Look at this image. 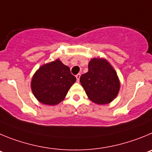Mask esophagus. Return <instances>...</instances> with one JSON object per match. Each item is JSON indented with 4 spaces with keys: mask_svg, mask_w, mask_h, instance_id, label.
Here are the masks:
<instances>
[{
    "mask_svg": "<svg viewBox=\"0 0 152 152\" xmlns=\"http://www.w3.org/2000/svg\"><path fill=\"white\" fill-rule=\"evenodd\" d=\"M76 79H77V82H79V78H80V74L76 75Z\"/></svg>",
    "mask_w": 152,
    "mask_h": 152,
    "instance_id": "obj_1",
    "label": "esophagus"
}]
</instances>
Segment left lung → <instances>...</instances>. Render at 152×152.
Listing matches in <instances>:
<instances>
[{
    "instance_id": "obj_1",
    "label": "left lung",
    "mask_w": 152,
    "mask_h": 152,
    "mask_svg": "<svg viewBox=\"0 0 152 152\" xmlns=\"http://www.w3.org/2000/svg\"><path fill=\"white\" fill-rule=\"evenodd\" d=\"M88 67V72L79 79L87 96L98 104L111 102L117 97L120 86L116 71L103 58L91 59Z\"/></svg>"
}]
</instances>
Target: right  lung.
<instances>
[{
	"mask_svg": "<svg viewBox=\"0 0 152 152\" xmlns=\"http://www.w3.org/2000/svg\"><path fill=\"white\" fill-rule=\"evenodd\" d=\"M76 78L59 59L46 64L35 72L31 82L33 95L44 104L55 105L66 97Z\"/></svg>",
	"mask_w": 152,
	"mask_h": 152,
	"instance_id": "right-lung-1",
	"label": "right lung"
}]
</instances>
